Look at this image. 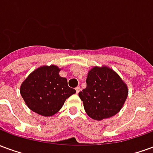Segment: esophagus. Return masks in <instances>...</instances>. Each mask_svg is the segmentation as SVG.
Instances as JSON below:
<instances>
[{
	"instance_id": "34e87169",
	"label": "esophagus",
	"mask_w": 153,
	"mask_h": 153,
	"mask_svg": "<svg viewBox=\"0 0 153 153\" xmlns=\"http://www.w3.org/2000/svg\"><path fill=\"white\" fill-rule=\"evenodd\" d=\"M75 90H76V93H79L80 92V87H77L76 88H75Z\"/></svg>"
}]
</instances>
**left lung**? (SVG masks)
<instances>
[{
	"label": "left lung",
	"instance_id": "1",
	"mask_svg": "<svg viewBox=\"0 0 153 153\" xmlns=\"http://www.w3.org/2000/svg\"><path fill=\"white\" fill-rule=\"evenodd\" d=\"M86 83V88L79 93V97L89 117L101 120L120 111L128 97V88L114 70L94 67L88 72Z\"/></svg>",
	"mask_w": 153,
	"mask_h": 153
}]
</instances>
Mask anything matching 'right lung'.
Returning <instances> with one entry per match:
<instances>
[{
    "mask_svg": "<svg viewBox=\"0 0 153 153\" xmlns=\"http://www.w3.org/2000/svg\"><path fill=\"white\" fill-rule=\"evenodd\" d=\"M56 65L42 66L23 82L20 94L28 108L43 116L58 112L65 100L76 93L68 86L66 78L60 77Z\"/></svg>",
    "mask_w": 153,
    "mask_h": 153,
    "instance_id": "add662e5",
    "label": "right lung"
}]
</instances>
